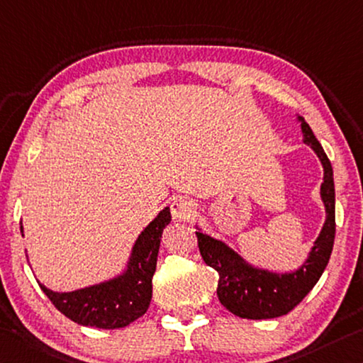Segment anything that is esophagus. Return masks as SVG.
<instances>
[{
    "label": "esophagus",
    "instance_id": "esophagus-1",
    "mask_svg": "<svg viewBox=\"0 0 363 363\" xmlns=\"http://www.w3.org/2000/svg\"><path fill=\"white\" fill-rule=\"evenodd\" d=\"M171 213L176 221L191 220L195 215V203L189 197H176L171 202Z\"/></svg>",
    "mask_w": 363,
    "mask_h": 363
}]
</instances>
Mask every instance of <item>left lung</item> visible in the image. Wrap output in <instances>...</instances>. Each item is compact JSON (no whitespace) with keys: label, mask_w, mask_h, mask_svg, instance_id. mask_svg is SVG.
<instances>
[{"label":"left lung","mask_w":363,"mask_h":363,"mask_svg":"<svg viewBox=\"0 0 363 363\" xmlns=\"http://www.w3.org/2000/svg\"><path fill=\"white\" fill-rule=\"evenodd\" d=\"M296 121L301 124L303 142L312 148L323 166L320 199L325 206V223L301 267L292 272H269L250 263L231 245L203 233L202 228L195 224L200 254L205 263L220 274L218 298L229 312L240 318L268 320L289 313L318 283L331 257L336 233L333 168L306 119L296 114Z\"/></svg>","instance_id":"obj_1"}]
</instances>
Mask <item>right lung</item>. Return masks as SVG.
<instances>
[{
    "label": "right lung",
    "instance_id": "right-lung-1",
    "mask_svg": "<svg viewBox=\"0 0 363 363\" xmlns=\"http://www.w3.org/2000/svg\"><path fill=\"white\" fill-rule=\"evenodd\" d=\"M169 223L171 211L166 206L139 234L123 272L113 278L69 292L51 291L40 281L38 284L53 306L74 323L101 330L128 326L140 318L150 306L161 235ZM21 233L24 238L22 223Z\"/></svg>",
    "mask_w": 363,
    "mask_h": 363
}]
</instances>
